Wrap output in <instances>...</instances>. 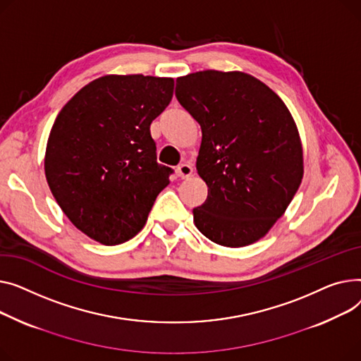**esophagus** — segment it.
I'll use <instances>...</instances> for the list:
<instances>
[{
	"mask_svg": "<svg viewBox=\"0 0 361 361\" xmlns=\"http://www.w3.org/2000/svg\"><path fill=\"white\" fill-rule=\"evenodd\" d=\"M176 172H178V176H179V178H182V179H186V178H189L190 175H192L194 169H192V166H190L189 163L183 161V163H180V164L178 166Z\"/></svg>",
	"mask_w": 361,
	"mask_h": 361,
	"instance_id": "obj_1",
	"label": "esophagus"
}]
</instances>
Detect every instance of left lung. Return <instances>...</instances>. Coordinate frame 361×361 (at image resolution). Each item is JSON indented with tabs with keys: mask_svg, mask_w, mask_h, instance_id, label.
Listing matches in <instances>:
<instances>
[{
	"mask_svg": "<svg viewBox=\"0 0 361 361\" xmlns=\"http://www.w3.org/2000/svg\"><path fill=\"white\" fill-rule=\"evenodd\" d=\"M176 97L201 125L197 171L208 197L194 208L205 238L227 247L262 239L303 179V147L286 103L242 71L176 78Z\"/></svg>",
	"mask_w": 361,
	"mask_h": 361,
	"instance_id": "left-lung-1",
	"label": "left lung"
}]
</instances>
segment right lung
<instances>
[{
    "instance_id": "obj_1",
    "label": "right lung",
    "mask_w": 361,
    "mask_h": 361,
    "mask_svg": "<svg viewBox=\"0 0 361 361\" xmlns=\"http://www.w3.org/2000/svg\"><path fill=\"white\" fill-rule=\"evenodd\" d=\"M171 77L109 74L90 81L58 114L45 176L68 220L114 246L144 227L172 169L159 164L152 122L173 96Z\"/></svg>"
}]
</instances>
